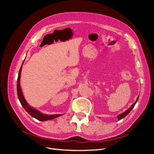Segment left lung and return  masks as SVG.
Returning <instances> with one entry per match:
<instances>
[{
    "label": "left lung",
    "instance_id": "obj_1",
    "mask_svg": "<svg viewBox=\"0 0 154 154\" xmlns=\"http://www.w3.org/2000/svg\"><path fill=\"white\" fill-rule=\"evenodd\" d=\"M138 98H139V97H137V100H136V102H135V103H134V104H132V106L130 107V108L127 110H126L125 112H124L123 113H122V114H119V115H118V116H117V118H118V120H120V119H123V118H125L126 116H127L130 112V111H131L132 109H133V108L134 107V106H135V105H136V103H137V100H138Z\"/></svg>",
    "mask_w": 154,
    "mask_h": 154
}]
</instances>
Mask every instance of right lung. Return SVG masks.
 Listing matches in <instances>:
<instances>
[{
  "label": "right lung",
  "instance_id": "right-lung-1",
  "mask_svg": "<svg viewBox=\"0 0 154 154\" xmlns=\"http://www.w3.org/2000/svg\"><path fill=\"white\" fill-rule=\"evenodd\" d=\"M22 65H23V63L22 64V66L20 69L19 72H18L17 90V95H18V100H19L21 105H22L23 107H24V109L26 110V111L29 114H30L32 117H33L39 121H41V122H44V121H47V120H50V119H53L59 117V116H62V114L48 115V114H42V113H41L40 112H39L38 110H37L35 109L30 106L28 105V103H27V101H26L24 97V95H23V94H22V91L20 85V74H21Z\"/></svg>",
  "mask_w": 154,
  "mask_h": 154
}]
</instances>
